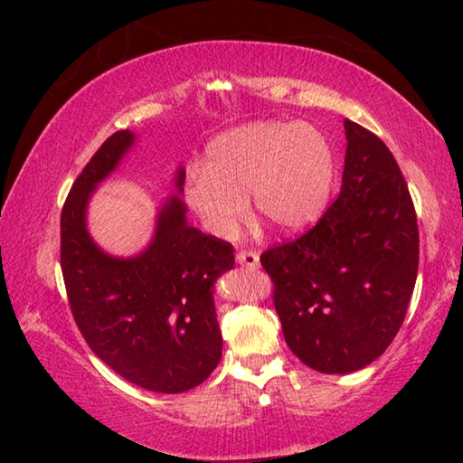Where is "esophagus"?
I'll return each instance as SVG.
<instances>
[{
	"instance_id": "1",
	"label": "esophagus",
	"mask_w": 463,
	"mask_h": 463,
	"mask_svg": "<svg viewBox=\"0 0 463 463\" xmlns=\"http://www.w3.org/2000/svg\"><path fill=\"white\" fill-rule=\"evenodd\" d=\"M237 263L242 265V268H247V269H257V268H260V255H257L255 250L242 249L237 253Z\"/></svg>"
}]
</instances>
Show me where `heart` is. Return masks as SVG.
<instances>
[{
  "mask_svg": "<svg viewBox=\"0 0 463 463\" xmlns=\"http://www.w3.org/2000/svg\"><path fill=\"white\" fill-rule=\"evenodd\" d=\"M203 167L185 177V198L202 224L232 239L255 214L273 229L296 231L323 213L335 179L333 148L310 124L250 122L210 140Z\"/></svg>",
  "mask_w": 463,
  "mask_h": 463,
  "instance_id": "1",
  "label": "heart"
}]
</instances>
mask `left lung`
I'll list each match as a JSON object with an SVG mask.
<instances>
[{"instance_id":"1","label":"left lung","mask_w":463,"mask_h":463,"mask_svg":"<svg viewBox=\"0 0 463 463\" xmlns=\"http://www.w3.org/2000/svg\"><path fill=\"white\" fill-rule=\"evenodd\" d=\"M336 200L300 237L265 249L273 307L292 354L323 373L357 372L401 331L417 281V213L394 155L345 120Z\"/></svg>"}]
</instances>
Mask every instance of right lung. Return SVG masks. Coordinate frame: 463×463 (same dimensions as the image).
<instances>
[{
	"mask_svg": "<svg viewBox=\"0 0 463 463\" xmlns=\"http://www.w3.org/2000/svg\"><path fill=\"white\" fill-rule=\"evenodd\" d=\"M135 140L118 130L104 140L69 192L61 213V269L69 307L85 343L137 386L177 394L198 386L221 362L213 286L232 269V245L185 224L174 195L159 214L143 255L114 260L85 231V206ZM184 169L177 187L182 192Z\"/></svg>",
	"mask_w": 463,
	"mask_h": 463,
	"instance_id": "1",
	"label": "right lung"
}]
</instances>
